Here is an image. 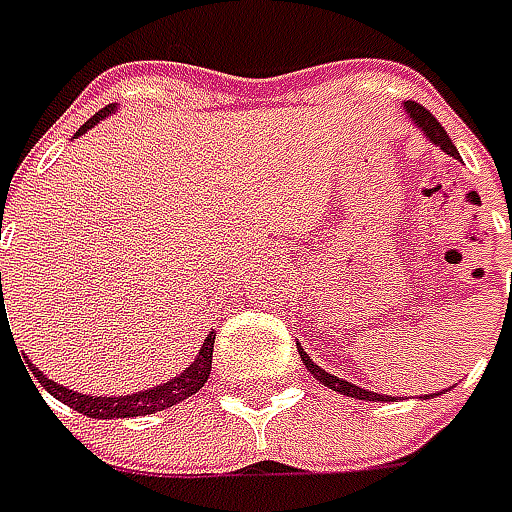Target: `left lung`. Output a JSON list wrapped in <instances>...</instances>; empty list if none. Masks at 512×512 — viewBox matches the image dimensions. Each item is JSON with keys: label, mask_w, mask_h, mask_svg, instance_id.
Masks as SVG:
<instances>
[{"label": "left lung", "mask_w": 512, "mask_h": 512, "mask_svg": "<svg viewBox=\"0 0 512 512\" xmlns=\"http://www.w3.org/2000/svg\"><path fill=\"white\" fill-rule=\"evenodd\" d=\"M405 113H407V119L413 121L418 130L424 132V138H427L430 144H435L438 149H443V152H446L449 157H460L457 146L452 144V138L446 135V130L441 127V121L435 119L430 110H424V107L416 105V102H405ZM296 349H299V357H302V363H305L307 371H310V374H313V377H316L321 385L332 388V391L343 393V396H355V399H363V402H385V399H391V396H385V393L366 391V388L352 385V382L341 380V377H335V374H327V371L318 366V363H313V360H310V355H307L305 349H302V343L299 341H296ZM441 393H424V396H418V399H430V396H441Z\"/></svg>", "instance_id": "obj_1"}]
</instances>
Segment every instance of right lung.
I'll return each mask as SVG.
<instances>
[{
    "instance_id": "obj_1",
    "label": "right lung",
    "mask_w": 512,
    "mask_h": 512,
    "mask_svg": "<svg viewBox=\"0 0 512 512\" xmlns=\"http://www.w3.org/2000/svg\"><path fill=\"white\" fill-rule=\"evenodd\" d=\"M113 110H116V105L102 107L94 119H88L85 124H82L80 130H77V135H82V132H88L91 127H96L99 121H105ZM0 285H2V274H0ZM213 343H216V332H210V335H207L205 343H202V346H199V352H196L194 363L185 368V371H180L177 377L160 382V385H155V388H146V391L127 393V396H94V393L71 391V388H66V385L49 380L44 371H38L32 363L30 368H32V377L41 382V388H46V393H52L57 402L69 405L71 410H77V413H82V416L135 418V416H149V413H157V410H166V407L180 405L182 399L194 396V393L205 385L207 377H210V368H213Z\"/></svg>"
}]
</instances>
